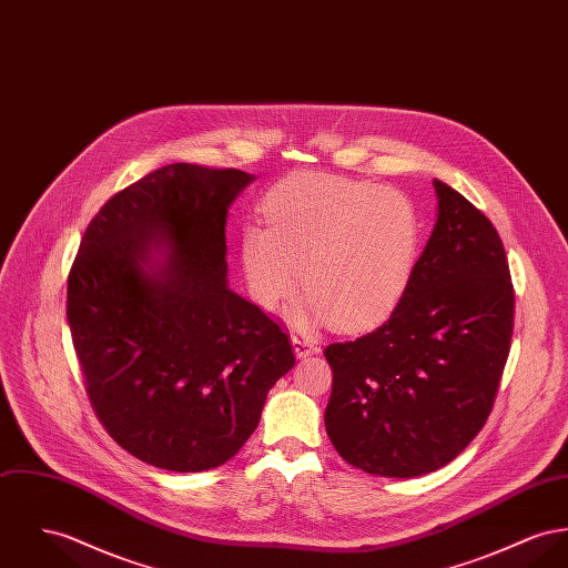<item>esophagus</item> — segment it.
<instances>
[{
    "mask_svg": "<svg viewBox=\"0 0 568 568\" xmlns=\"http://www.w3.org/2000/svg\"><path fill=\"white\" fill-rule=\"evenodd\" d=\"M291 342H293L295 355H297L300 359L307 357V355H314V353L318 351V346L310 341V338H305V336H291Z\"/></svg>",
    "mask_w": 568,
    "mask_h": 568,
    "instance_id": "obj_1",
    "label": "esophagus"
}]
</instances>
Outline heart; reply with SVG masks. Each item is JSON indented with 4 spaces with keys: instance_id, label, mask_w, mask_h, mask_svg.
Segmentation results:
<instances>
[{
    "instance_id": "b5f03b06",
    "label": "heart",
    "mask_w": 568,
    "mask_h": 568,
    "mask_svg": "<svg viewBox=\"0 0 568 568\" xmlns=\"http://www.w3.org/2000/svg\"><path fill=\"white\" fill-rule=\"evenodd\" d=\"M266 226L241 232V263L252 300L280 310L302 286V325L357 329L405 293L419 245L412 202L392 190L334 174H295L268 191Z\"/></svg>"
}]
</instances>
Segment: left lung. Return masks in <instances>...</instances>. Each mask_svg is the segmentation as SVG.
Here are the masks:
<instances>
[{"mask_svg":"<svg viewBox=\"0 0 568 568\" xmlns=\"http://www.w3.org/2000/svg\"><path fill=\"white\" fill-rule=\"evenodd\" d=\"M437 222L412 280L375 332L334 342L327 435L368 474L416 478L480 433L504 373L515 291L501 239L458 191L433 181Z\"/></svg>","mask_w":568,"mask_h":568,"instance_id":"1","label":"left lung"}]
</instances>
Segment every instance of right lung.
I'll use <instances>...</instances> for the list:
<instances>
[{
	"label": "right lung",
	"instance_id": "add662e5",
	"mask_svg": "<svg viewBox=\"0 0 568 568\" xmlns=\"http://www.w3.org/2000/svg\"><path fill=\"white\" fill-rule=\"evenodd\" d=\"M252 181L159 168L103 204L71 266L67 318L90 403L152 467L224 465L295 366L282 327L227 288V209Z\"/></svg>",
	"mask_w": 568,
	"mask_h": 568
}]
</instances>
